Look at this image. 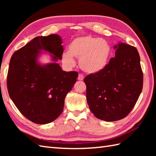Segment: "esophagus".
Returning a JSON list of instances; mask_svg holds the SVG:
<instances>
[{"mask_svg": "<svg viewBox=\"0 0 156 156\" xmlns=\"http://www.w3.org/2000/svg\"><path fill=\"white\" fill-rule=\"evenodd\" d=\"M84 76L82 74H79L78 77V80H84Z\"/></svg>", "mask_w": 156, "mask_h": 156, "instance_id": "1", "label": "esophagus"}]
</instances>
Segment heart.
I'll return each mask as SVG.
<instances>
[{
	"mask_svg": "<svg viewBox=\"0 0 156 156\" xmlns=\"http://www.w3.org/2000/svg\"><path fill=\"white\" fill-rule=\"evenodd\" d=\"M111 54V47L105 39L86 35L78 37L69 46V51L64 52L62 61L68 67L75 65L74 57L79 59L82 70L95 74L107 67Z\"/></svg>",
	"mask_w": 156,
	"mask_h": 156,
	"instance_id": "1",
	"label": "heart"
}]
</instances>
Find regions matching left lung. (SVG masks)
Returning <instances> with one entry per match:
<instances>
[{"mask_svg": "<svg viewBox=\"0 0 156 156\" xmlns=\"http://www.w3.org/2000/svg\"><path fill=\"white\" fill-rule=\"evenodd\" d=\"M115 57L100 72L84 78L88 107L96 117L116 121L127 117L143 88L137 49L124 43L115 45Z\"/></svg>", "mask_w": 156, "mask_h": 156, "instance_id": "obj_1", "label": "left lung"}]
</instances>
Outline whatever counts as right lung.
I'll return each instance as SVG.
<instances>
[{
  "mask_svg": "<svg viewBox=\"0 0 156 156\" xmlns=\"http://www.w3.org/2000/svg\"><path fill=\"white\" fill-rule=\"evenodd\" d=\"M58 35L36 37L12 54L7 74L10 97L21 113L37 124L54 121L63 111L64 100L78 78L77 72H64L55 62L41 65L44 50L53 61L62 59L64 48Z\"/></svg>",
  "mask_w": 156,
  "mask_h": 156,
  "instance_id": "add662e5",
  "label": "right lung"
}]
</instances>
